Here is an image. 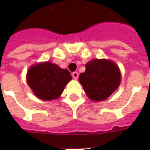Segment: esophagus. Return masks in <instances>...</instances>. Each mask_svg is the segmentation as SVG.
<instances>
[{
    "label": "esophagus",
    "instance_id": "1",
    "mask_svg": "<svg viewBox=\"0 0 150 150\" xmlns=\"http://www.w3.org/2000/svg\"><path fill=\"white\" fill-rule=\"evenodd\" d=\"M71 75H72V77H73V79H77L79 78V73H78V72H76V71L73 72Z\"/></svg>",
    "mask_w": 150,
    "mask_h": 150
}]
</instances>
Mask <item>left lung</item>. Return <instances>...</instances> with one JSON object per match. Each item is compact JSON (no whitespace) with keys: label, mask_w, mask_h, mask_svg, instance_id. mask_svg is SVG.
Instances as JSON below:
<instances>
[{"label":"left lung","mask_w":150,"mask_h":150,"mask_svg":"<svg viewBox=\"0 0 150 150\" xmlns=\"http://www.w3.org/2000/svg\"><path fill=\"white\" fill-rule=\"evenodd\" d=\"M118 66L107 59H92L86 64V71L79 80L89 99L103 101L110 96L120 83Z\"/></svg>","instance_id":"8db88e82"}]
</instances>
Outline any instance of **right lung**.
Here are the masks:
<instances>
[{
  "label": "right lung",
  "mask_w": 150,
  "mask_h": 150,
  "mask_svg": "<svg viewBox=\"0 0 150 150\" xmlns=\"http://www.w3.org/2000/svg\"><path fill=\"white\" fill-rule=\"evenodd\" d=\"M71 79L68 70L60 68L50 62L32 66L26 77L29 87L42 100L58 99Z\"/></svg>",
  "instance_id": "right-lung-1"
}]
</instances>
